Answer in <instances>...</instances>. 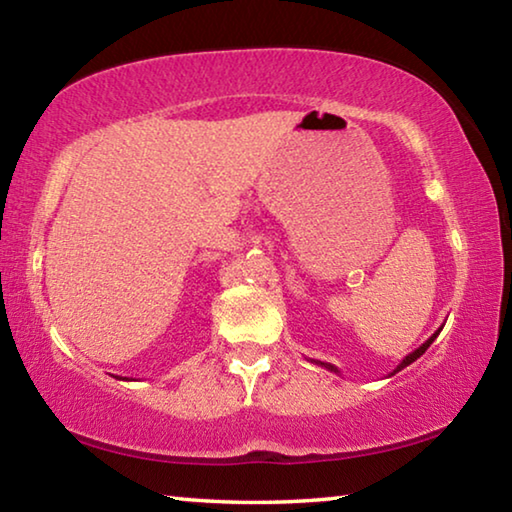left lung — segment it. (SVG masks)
Here are the masks:
<instances>
[{
  "label": "left lung",
  "mask_w": 512,
  "mask_h": 512,
  "mask_svg": "<svg viewBox=\"0 0 512 512\" xmlns=\"http://www.w3.org/2000/svg\"><path fill=\"white\" fill-rule=\"evenodd\" d=\"M440 329H443V327H438L436 329V332H433L431 336H429V339L427 341H424L422 345H420V348L418 350H413L411 354H406V357L400 361V363H397V368L391 372V375H395V372H400V370H404L406 366H411V363L415 361V359H420L422 357V354L424 352H427V348H429V345L433 343V341H436V336L440 334ZM320 363V366H323V368H327V370H332V372H339V368H336V366H332V363H323V361H318Z\"/></svg>",
  "instance_id": "obj_1"
}]
</instances>
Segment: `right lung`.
<instances>
[{
  "label": "right lung",
  "instance_id": "right-lung-1",
  "mask_svg": "<svg viewBox=\"0 0 512 512\" xmlns=\"http://www.w3.org/2000/svg\"><path fill=\"white\" fill-rule=\"evenodd\" d=\"M117 379H126V377H117ZM128 381V379H126Z\"/></svg>",
  "mask_w": 512,
  "mask_h": 512
}]
</instances>
